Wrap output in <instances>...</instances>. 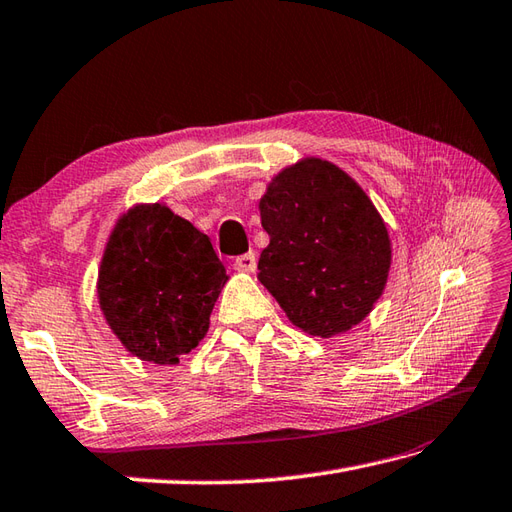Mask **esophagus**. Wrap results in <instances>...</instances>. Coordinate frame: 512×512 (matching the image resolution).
I'll list each match as a JSON object with an SVG mask.
<instances>
[{
    "label": "esophagus",
    "instance_id": "obj_1",
    "mask_svg": "<svg viewBox=\"0 0 512 512\" xmlns=\"http://www.w3.org/2000/svg\"><path fill=\"white\" fill-rule=\"evenodd\" d=\"M234 269L245 271V274H252V271H256V254L254 252H247L243 256H238L234 260Z\"/></svg>",
    "mask_w": 512,
    "mask_h": 512
}]
</instances>
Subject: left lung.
I'll return each mask as SVG.
<instances>
[{"label": "left lung", "instance_id": "8db88e82", "mask_svg": "<svg viewBox=\"0 0 512 512\" xmlns=\"http://www.w3.org/2000/svg\"><path fill=\"white\" fill-rule=\"evenodd\" d=\"M258 210L269 234L258 280L291 325L331 338L371 314L387 287L391 238L347 172L305 156L269 181Z\"/></svg>", "mask_w": 512, "mask_h": 512}]
</instances>
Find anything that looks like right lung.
<instances>
[{
	"label": "right lung",
	"instance_id": "add662e5",
	"mask_svg": "<svg viewBox=\"0 0 512 512\" xmlns=\"http://www.w3.org/2000/svg\"><path fill=\"white\" fill-rule=\"evenodd\" d=\"M227 280L203 232L165 203H137L112 227L97 298L108 327L132 356L179 364L205 338Z\"/></svg>",
	"mask_w": 512,
	"mask_h": 512
}]
</instances>
